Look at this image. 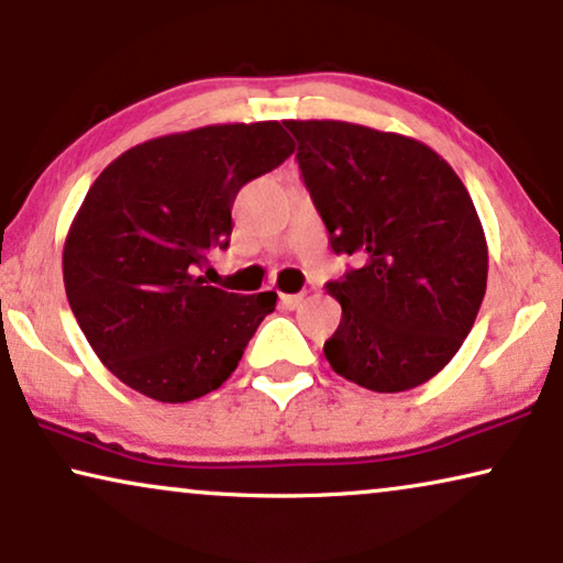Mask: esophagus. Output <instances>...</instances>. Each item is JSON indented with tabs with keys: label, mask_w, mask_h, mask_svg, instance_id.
I'll return each instance as SVG.
<instances>
[{
	"label": "esophagus",
	"mask_w": 563,
	"mask_h": 563,
	"mask_svg": "<svg viewBox=\"0 0 563 563\" xmlns=\"http://www.w3.org/2000/svg\"><path fill=\"white\" fill-rule=\"evenodd\" d=\"M280 303L286 306V309H298V306L303 303V294H286V296H280Z\"/></svg>",
	"instance_id": "34e87169"
}]
</instances>
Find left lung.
Wrapping results in <instances>:
<instances>
[{"mask_svg": "<svg viewBox=\"0 0 563 563\" xmlns=\"http://www.w3.org/2000/svg\"><path fill=\"white\" fill-rule=\"evenodd\" d=\"M286 129L329 244L360 260L327 283L342 306L329 365L378 394L422 386L461 350L486 294L489 252L466 185L401 133L344 120Z\"/></svg>", "mask_w": 563, "mask_h": 563, "instance_id": "1", "label": "left lung"}]
</instances>
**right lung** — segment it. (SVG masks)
I'll use <instances>...</instances> for the list:
<instances>
[{
  "label": "right lung",
  "instance_id": "obj_1",
  "mask_svg": "<svg viewBox=\"0 0 563 563\" xmlns=\"http://www.w3.org/2000/svg\"><path fill=\"white\" fill-rule=\"evenodd\" d=\"M294 148L277 120L206 125L129 148L89 187L64 244L66 298L133 391L183 404L236 371L277 294H229L198 269L229 246L236 192Z\"/></svg>",
  "mask_w": 563,
  "mask_h": 563
}]
</instances>
